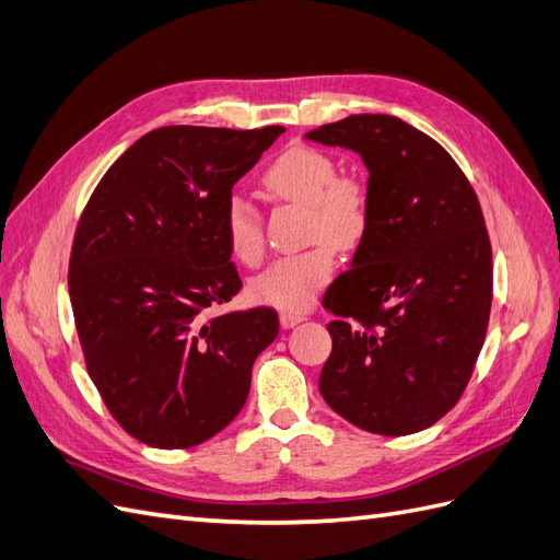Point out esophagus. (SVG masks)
<instances>
[{
    "label": "esophagus",
    "mask_w": 560,
    "mask_h": 560,
    "mask_svg": "<svg viewBox=\"0 0 560 560\" xmlns=\"http://www.w3.org/2000/svg\"><path fill=\"white\" fill-rule=\"evenodd\" d=\"M306 319V315L303 313H280V325H282V329H292V327H296L299 322H303Z\"/></svg>",
    "instance_id": "esophagus-1"
}]
</instances>
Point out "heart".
Returning a JSON list of instances; mask_svg holds the SVG:
<instances>
[{"mask_svg":"<svg viewBox=\"0 0 560 560\" xmlns=\"http://www.w3.org/2000/svg\"><path fill=\"white\" fill-rule=\"evenodd\" d=\"M264 189L284 202L306 206V243L311 247L276 259L249 280V296L284 313L308 311L334 273V247H358L371 224V191L364 177L338 173V163L315 147L294 144L268 163ZM224 235L231 254L257 266L266 252L261 214L233 196L224 210Z\"/></svg>","mask_w":560,"mask_h":560,"instance_id":"heart-1","label":"heart"}]
</instances>
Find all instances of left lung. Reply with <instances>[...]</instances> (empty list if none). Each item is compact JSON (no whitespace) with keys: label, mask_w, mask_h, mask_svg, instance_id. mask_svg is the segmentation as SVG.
Returning a JSON list of instances; mask_svg holds the SVG:
<instances>
[{"label":"left lung","mask_w":560,"mask_h":560,"mask_svg":"<svg viewBox=\"0 0 560 560\" xmlns=\"http://www.w3.org/2000/svg\"><path fill=\"white\" fill-rule=\"evenodd\" d=\"M358 151L371 224L322 299L331 354L319 393L366 432L425 430L463 397L493 303V252L479 198L448 151L387 114L306 135Z\"/></svg>","instance_id":"obj_1"}]
</instances>
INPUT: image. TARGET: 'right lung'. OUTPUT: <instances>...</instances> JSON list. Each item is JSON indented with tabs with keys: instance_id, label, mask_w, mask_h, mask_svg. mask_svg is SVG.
<instances>
[{
	"instance_id": "obj_1",
	"label": "right lung",
	"mask_w": 560,
	"mask_h": 560,
	"mask_svg": "<svg viewBox=\"0 0 560 560\" xmlns=\"http://www.w3.org/2000/svg\"><path fill=\"white\" fill-rule=\"evenodd\" d=\"M282 132L151 130L79 217L67 284L83 362L114 420L147 446L189 448L222 432L276 341L273 308L208 311L243 287L224 235L233 184Z\"/></svg>"
}]
</instances>
